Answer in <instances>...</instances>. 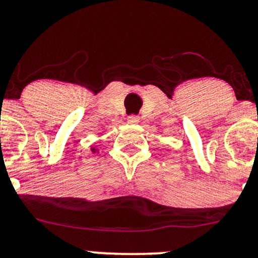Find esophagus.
Here are the masks:
<instances>
[{"label":"esophagus","instance_id":"34e87169","mask_svg":"<svg viewBox=\"0 0 258 258\" xmlns=\"http://www.w3.org/2000/svg\"><path fill=\"white\" fill-rule=\"evenodd\" d=\"M127 121H128V123H137L139 121V117L137 115H130V116L127 117Z\"/></svg>","mask_w":258,"mask_h":258}]
</instances>
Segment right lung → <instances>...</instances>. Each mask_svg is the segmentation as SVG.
Listing matches in <instances>:
<instances>
[{
    "label": "right lung",
    "instance_id": "1",
    "mask_svg": "<svg viewBox=\"0 0 258 258\" xmlns=\"http://www.w3.org/2000/svg\"><path fill=\"white\" fill-rule=\"evenodd\" d=\"M92 152H93V153H96V152H97V149H94V148H92Z\"/></svg>",
    "mask_w": 258,
    "mask_h": 258
}]
</instances>
